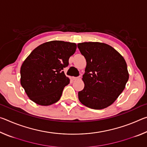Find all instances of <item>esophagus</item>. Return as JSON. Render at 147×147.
Segmentation results:
<instances>
[{"label": "esophagus", "mask_w": 147, "mask_h": 147, "mask_svg": "<svg viewBox=\"0 0 147 147\" xmlns=\"http://www.w3.org/2000/svg\"><path fill=\"white\" fill-rule=\"evenodd\" d=\"M80 78V76H78V77H73V80H78Z\"/></svg>", "instance_id": "1"}]
</instances>
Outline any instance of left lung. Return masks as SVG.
<instances>
[{
	"mask_svg": "<svg viewBox=\"0 0 147 147\" xmlns=\"http://www.w3.org/2000/svg\"><path fill=\"white\" fill-rule=\"evenodd\" d=\"M87 65L83 75L84 88L78 98L84 106L94 109L112 104L125 88L129 74L123 56L108 45L98 42L78 44Z\"/></svg>",
	"mask_w": 147,
	"mask_h": 147,
	"instance_id": "obj_1",
	"label": "left lung"
}]
</instances>
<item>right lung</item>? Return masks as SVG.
I'll use <instances>...</instances> for the list:
<instances>
[{
    "mask_svg": "<svg viewBox=\"0 0 147 147\" xmlns=\"http://www.w3.org/2000/svg\"><path fill=\"white\" fill-rule=\"evenodd\" d=\"M76 45L52 41L38 46L22 64L21 84L30 100L39 105L58 102L65 87L70 82L63 72Z\"/></svg>",
    "mask_w": 147,
    "mask_h": 147,
    "instance_id": "right-lung-1",
    "label": "right lung"
}]
</instances>
